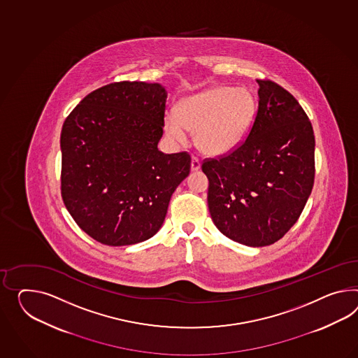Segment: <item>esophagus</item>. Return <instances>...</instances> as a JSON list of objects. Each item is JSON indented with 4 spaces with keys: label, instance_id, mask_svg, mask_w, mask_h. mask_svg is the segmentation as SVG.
I'll return each mask as SVG.
<instances>
[{
    "label": "esophagus",
    "instance_id": "1",
    "mask_svg": "<svg viewBox=\"0 0 358 358\" xmlns=\"http://www.w3.org/2000/svg\"><path fill=\"white\" fill-rule=\"evenodd\" d=\"M200 169H201V162L199 161V158L192 157V161H191V170H192V171H197V170H200Z\"/></svg>",
    "mask_w": 358,
    "mask_h": 358
}]
</instances>
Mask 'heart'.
<instances>
[{
	"label": "heart",
	"mask_w": 358,
	"mask_h": 358,
	"mask_svg": "<svg viewBox=\"0 0 358 358\" xmlns=\"http://www.w3.org/2000/svg\"><path fill=\"white\" fill-rule=\"evenodd\" d=\"M255 96L245 88L217 85L180 100L176 113L165 117V131L178 143L185 129L196 132V145L209 156H224L238 149L256 118Z\"/></svg>",
	"instance_id": "b5f03b06"
}]
</instances>
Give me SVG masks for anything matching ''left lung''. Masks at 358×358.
Segmentation results:
<instances>
[{
	"instance_id": "obj_1",
	"label": "left lung",
	"mask_w": 358,
	"mask_h": 358,
	"mask_svg": "<svg viewBox=\"0 0 358 358\" xmlns=\"http://www.w3.org/2000/svg\"><path fill=\"white\" fill-rule=\"evenodd\" d=\"M258 83V110L247 140L208 159L211 220L247 247L271 245L299 220L314 183V132L301 105L270 80Z\"/></svg>"
}]
</instances>
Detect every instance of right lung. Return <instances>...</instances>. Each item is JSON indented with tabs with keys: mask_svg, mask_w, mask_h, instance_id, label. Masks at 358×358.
Returning <instances> with one entry per match:
<instances>
[{
	"mask_svg": "<svg viewBox=\"0 0 358 358\" xmlns=\"http://www.w3.org/2000/svg\"><path fill=\"white\" fill-rule=\"evenodd\" d=\"M166 100L159 83H114L85 96L64 120V206L101 244L132 245L155 236L176 187L189 175V155L157 147Z\"/></svg>",
	"mask_w": 358,
	"mask_h": 358,
	"instance_id": "right-lung-1",
	"label": "right lung"
}]
</instances>
